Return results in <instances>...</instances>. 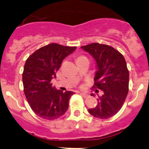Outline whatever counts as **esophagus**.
Masks as SVG:
<instances>
[{
  "instance_id": "obj_1",
  "label": "esophagus",
  "mask_w": 149,
  "mask_h": 149,
  "mask_svg": "<svg viewBox=\"0 0 149 149\" xmlns=\"http://www.w3.org/2000/svg\"><path fill=\"white\" fill-rule=\"evenodd\" d=\"M80 95H81V96L83 97H84V98H86L88 96H89V95H88L86 93H85V92H81Z\"/></svg>"
}]
</instances>
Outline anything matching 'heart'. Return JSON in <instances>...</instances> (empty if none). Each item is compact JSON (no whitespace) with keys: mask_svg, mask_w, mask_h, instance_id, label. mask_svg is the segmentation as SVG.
I'll list each match as a JSON object with an SVG mask.
<instances>
[{"mask_svg":"<svg viewBox=\"0 0 149 149\" xmlns=\"http://www.w3.org/2000/svg\"><path fill=\"white\" fill-rule=\"evenodd\" d=\"M84 57V56H80V57Z\"/></svg>","mask_w":149,"mask_h":149,"instance_id":"obj_1","label":"heart"}]
</instances>
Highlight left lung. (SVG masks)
<instances>
[{
  "instance_id": "1",
  "label": "left lung",
  "mask_w": 149,
  "mask_h": 149,
  "mask_svg": "<svg viewBox=\"0 0 149 149\" xmlns=\"http://www.w3.org/2000/svg\"><path fill=\"white\" fill-rule=\"evenodd\" d=\"M81 48L96 61L97 70L92 87L103 91L98 97L97 105L88 110L89 113L102 119L112 117L122 108L129 91V70L125 57L106 44L92 43Z\"/></svg>"
}]
</instances>
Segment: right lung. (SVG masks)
Segmentation results:
<instances>
[{
    "label": "right lung",
    "instance_id": "obj_1",
    "mask_svg": "<svg viewBox=\"0 0 149 149\" xmlns=\"http://www.w3.org/2000/svg\"><path fill=\"white\" fill-rule=\"evenodd\" d=\"M76 49L53 43L37 49L26 60L22 73L24 93L31 109L39 117L54 120L68 108V101L74 92L57 90L51 81L56 78L63 60Z\"/></svg>",
    "mask_w": 149,
    "mask_h": 149
}]
</instances>
